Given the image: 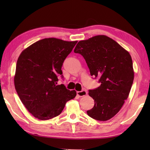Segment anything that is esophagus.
I'll return each instance as SVG.
<instances>
[{"label": "esophagus", "instance_id": "34e87169", "mask_svg": "<svg viewBox=\"0 0 150 150\" xmlns=\"http://www.w3.org/2000/svg\"><path fill=\"white\" fill-rule=\"evenodd\" d=\"M77 95L79 97H84L87 95V91L85 90H82L81 91H77Z\"/></svg>", "mask_w": 150, "mask_h": 150}]
</instances>
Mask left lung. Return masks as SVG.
Here are the masks:
<instances>
[{"label":"left lung","instance_id":"left-lung-1","mask_svg":"<svg viewBox=\"0 0 150 150\" xmlns=\"http://www.w3.org/2000/svg\"><path fill=\"white\" fill-rule=\"evenodd\" d=\"M74 52L83 56L91 75L100 78V86L89 91L95 105L87 111L88 115L97 120H110L129 96L134 79L131 55L106 35L79 41Z\"/></svg>","mask_w":150,"mask_h":150}]
</instances>
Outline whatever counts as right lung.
I'll return each instance as SVG.
<instances>
[{
  "label": "right lung",
  "mask_w": 150,
  "mask_h": 150,
  "mask_svg": "<svg viewBox=\"0 0 150 150\" xmlns=\"http://www.w3.org/2000/svg\"><path fill=\"white\" fill-rule=\"evenodd\" d=\"M77 42L47 38L31 44L19 55L15 88L22 104L37 119L49 120L59 115L67 102L77 95L75 90L57 85L64 60Z\"/></svg>",
  "instance_id": "1"
}]
</instances>
